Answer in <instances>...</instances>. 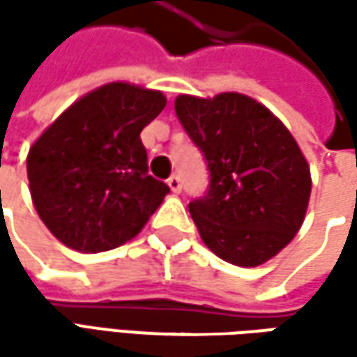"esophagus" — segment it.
<instances>
[{"label": "esophagus", "mask_w": 357, "mask_h": 357, "mask_svg": "<svg viewBox=\"0 0 357 357\" xmlns=\"http://www.w3.org/2000/svg\"><path fill=\"white\" fill-rule=\"evenodd\" d=\"M167 183H169V186H171L172 192H176V195L183 190V181H181V176H178V174H171Z\"/></svg>", "instance_id": "obj_1"}]
</instances>
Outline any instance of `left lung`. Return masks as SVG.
Returning <instances> with one entry per match:
<instances>
[{
    "instance_id": "left-lung-1",
    "label": "left lung",
    "mask_w": 357,
    "mask_h": 357,
    "mask_svg": "<svg viewBox=\"0 0 357 357\" xmlns=\"http://www.w3.org/2000/svg\"><path fill=\"white\" fill-rule=\"evenodd\" d=\"M174 111L208 169L188 202L200 238L218 258L258 266L294 238L308 208L310 169L290 130L240 93L181 95Z\"/></svg>"
}]
</instances>
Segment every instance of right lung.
<instances>
[{
    "mask_svg": "<svg viewBox=\"0 0 357 357\" xmlns=\"http://www.w3.org/2000/svg\"><path fill=\"white\" fill-rule=\"evenodd\" d=\"M158 91L111 83L71 105L31 146L27 178L45 227L69 248L103 252L135 238L171 188L149 174L141 130Z\"/></svg>",
    "mask_w": 357,
    "mask_h": 357,
    "instance_id": "add662e5",
    "label": "right lung"
}]
</instances>
